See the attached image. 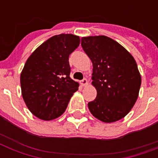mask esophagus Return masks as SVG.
Wrapping results in <instances>:
<instances>
[{"mask_svg": "<svg viewBox=\"0 0 158 158\" xmlns=\"http://www.w3.org/2000/svg\"><path fill=\"white\" fill-rule=\"evenodd\" d=\"M81 84L84 87L87 86L88 85V80H87V79H84L83 80H81Z\"/></svg>", "mask_w": 158, "mask_h": 158, "instance_id": "obj_1", "label": "esophagus"}]
</instances>
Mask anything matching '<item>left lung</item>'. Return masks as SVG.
Instances as JSON below:
<instances>
[{
    "instance_id": "left-lung-1",
    "label": "left lung",
    "mask_w": 158,
    "mask_h": 158,
    "mask_svg": "<svg viewBox=\"0 0 158 158\" xmlns=\"http://www.w3.org/2000/svg\"><path fill=\"white\" fill-rule=\"evenodd\" d=\"M81 46L94 67L92 84L97 98L88 104L90 112L105 123L122 119L137 101L141 85L135 58L106 36L84 37Z\"/></svg>"
}]
</instances>
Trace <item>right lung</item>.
<instances>
[{
	"instance_id": "obj_1",
	"label": "right lung",
	"mask_w": 158,
	"mask_h": 158,
	"mask_svg": "<svg viewBox=\"0 0 158 158\" xmlns=\"http://www.w3.org/2000/svg\"><path fill=\"white\" fill-rule=\"evenodd\" d=\"M79 43V36L55 35L27 60L20 74L21 93L28 110L41 120L60 116L79 89L69 77V56Z\"/></svg>"
}]
</instances>
